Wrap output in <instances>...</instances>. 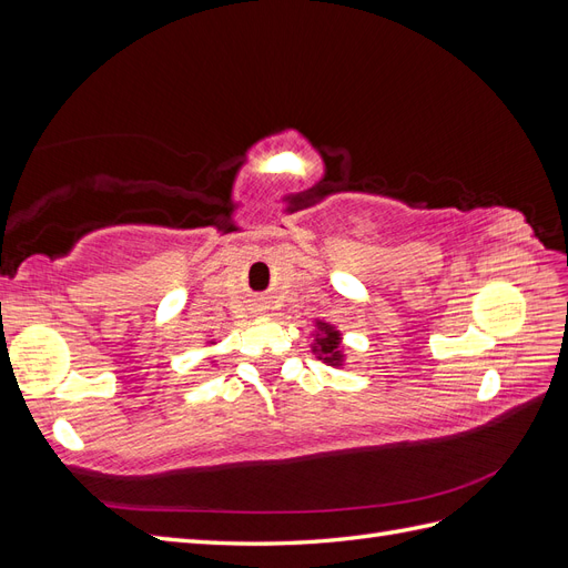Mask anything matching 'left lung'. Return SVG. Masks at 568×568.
Here are the masks:
<instances>
[{"label":"left lung","mask_w":568,"mask_h":568,"mask_svg":"<svg viewBox=\"0 0 568 568\" xmlns=\"http://www.w3.org/2000/svg\"><path fill=\"white\" fill-rule=\"evenodd\" d=\"M317 326H320V332L313 338V351L324 359V363L341 365V359H343L341 348H338V336L341 334L334 329V326L324 324V322H320Z\"/></svg>","instance_id":"1"}]
</instances>
